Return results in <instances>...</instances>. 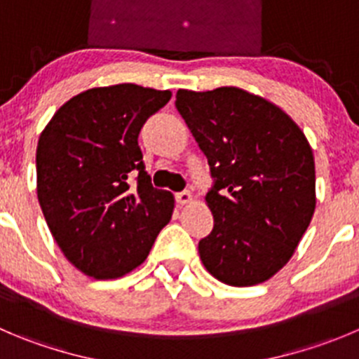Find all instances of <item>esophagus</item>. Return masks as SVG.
I'll use <instances>...</instances> for the list:
<instances>
[{"instance_id":"34e87169","label":"esophagus","mask_w":359,"mask_h":359,"mask_svg":"<svg viewBox=\"0 0 359 359\" xmlns=\"http://www.w3.org/2000/svg\"><path fill=\"white\" fill-rule=\"evenodd\" d=\"M176 201H177V204H182V206H185V204L192 203L194 196L189 192V190H183V192H177L176 194Z\"/></svg>"}]
</instances>
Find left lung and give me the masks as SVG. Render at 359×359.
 Instances as JSON below:
<instances>
[{"mask_svg":"<svg viewBox=\"0 0 359 359\" xmlns=\"http://www.w3.org/2000/svg\"><path fill=\"white\" fill-rule=\"evenodd\" d=\"M176 109L215 177L201 261L227 285L262 284L287 264L316 211L312 148L287 112L241 88L177 90Z\"/></svg>","mask_w":359,"mask_h":359,"instance_id":"obj_1","label":"left lung"}]
</instances>
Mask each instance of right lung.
Masks as SVG:
<instances>
[{"label":"right lung","instance_id":"obj_1","mask_svg":"<svg viewBox=\"0 0 359 359\" xmlns=\"http://www.w3.org/2000/svg\"><path fill=\"white\" fill-rule=\"evenodd\" d=\"M170 97L130 83L91 88L61 105L40 134V208L57 247L84 275L130 273L172 217L174 196L153 189L137 142Z\"/></svg>","mask_w":359,"mask_h":359}]
</instances>
